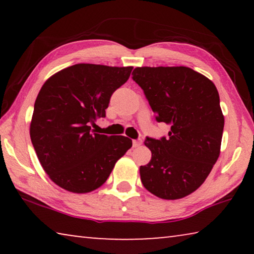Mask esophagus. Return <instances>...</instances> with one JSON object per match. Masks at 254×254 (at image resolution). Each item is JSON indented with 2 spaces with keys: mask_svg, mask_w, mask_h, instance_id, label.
Masks as SVG:
<instances>
[{
  "mask_svg": "<svg viewBox=\"0 0 254 254\" xmlns=\"http://www.w3.org/2000/svg\"><path fill=\"white\" fill-rule=\"evenodd\" d=\"M142 144V140L141 139H137V140H133V147L134 148H137L140 147V145Z\"/></svg>",
  "mask_w": 254,
  "mask_h": 254,
  "instance_id": "esophagus-1",
  "label": "esophagus"
}]
</instances>
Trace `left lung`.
<instances>
[{
	"label": "left lung",
	"mask_w": 254,
	"mask_h": 254,
	"mask_svg": "<svg viewBox=\"0 0 254 254\" xmlns=\"http://www.w3.org/2000/svg\"><path fill=\"white\" fill-rule=\"evenodd\" d=\"M132 75L157 122L170 126L168 137H145L152 157L140 167L141 182L160 198H183L205 182L220 156V95L207 77L188 67H137Z\"/></svg>",
	"instance_id": "8db88e82"
}]
</instances>
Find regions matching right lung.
Instances as JSON below:
<instances>
[{
    "label": "right lung",
    "instance_id": "right-lung-1",
    "mask_svg": "<svg viewBox=\"0 0 254 254\" xmlns=\"http://www.w3.org/2000/svg\"><path fill=\"white\" fill-rule=\"evenodd\" d=\"M133 67L77 64L51 76L34 103L30 136L47 175L59 187L89 192L102 186L132 147L123 135L92 130Z\"/></svg>",
    "mask_w": 254,
    "mask_h": 254
}]
</instances>
